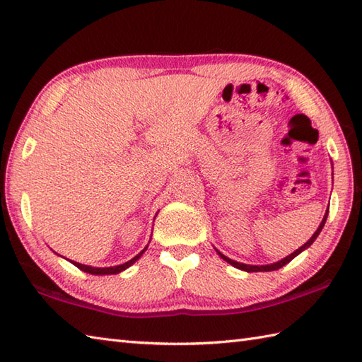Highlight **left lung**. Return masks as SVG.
Instances as JSON below:
<instances>
[{"label":"left lung","mask_w":362,"mask_h":362,"mask_svg":"<svg viewBox=\"0 0 362 362\" xmlns=\"http://www.w3.org/2000/svg\"><path fill=\"white\" fill-rule=\"evenodd\" d=\"M327 216H328V210H327V213H325V216H324V219H322V222H320V226H319V228L316 230V232H314V235L310 238L308 241H306L302 247H298L296 252H292L291 255H288L286 258H283V259H280V261H276V263H274V264H266V266H252V264H244V263H238V261H233V259H230V258H227L226 255H222V253L219 252V250H216L218 253H219V257L222 258V259H226L228 264H232L233 267H236V269H241V271H245V272H269V271H276V269H280V267H283L284 264H288L291 259H294L300 252H303L305 249H308L310 245L316 241V238L319 236V233L322 232V228H324V226H325V221H327Z\"/></svg>","instance_id":"obj_1"}]
</instances>
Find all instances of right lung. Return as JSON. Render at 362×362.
Instances as JSON below:
<instances>
[{"instance_id": "1", "label": "right lung", "mask_w": 362, "mask_h": 362, "mask_svg": "<svg viewBox=\"0 0 362 362\" xmlns=\"http://www.w3.org/2000/svg\"><path fill=\"white\" fill-rule=\"evenodd\" d=\"M146 249H148V245H146V247H144L140 253H138L136 257H134L132 259H129L127 263H124V264H119V266H112V267H91V266H87V264L76 263V261H71V263H73L76 267H79L81 271L87 272V274H93V275H112V274H119V272L124 271V269H127L129 266H132V264L135 263V261L143 255Z\"/></svg>"}]
</instances>
